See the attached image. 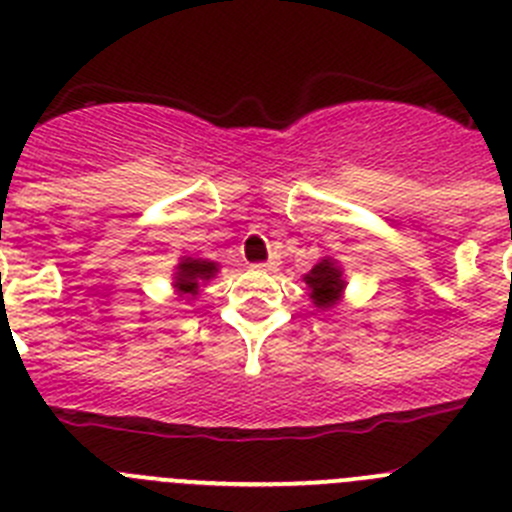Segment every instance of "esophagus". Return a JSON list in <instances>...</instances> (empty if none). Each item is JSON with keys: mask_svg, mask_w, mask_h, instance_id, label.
I'll return each mask as SVG.
<instances>
[{"mask_svg": "<svg viewBox=\"0 0 512 512\" xmlns=\"http://www.w3.org/2000/svg\"><path fill=\"white\" fill-rule=\"evenodd\" d=\"M256 269H261V271H274V269H277V261H264V264H259V266H256Z\"/></svg>", "mask_w": 512, "mask_h": 512, "instance_id": "obj_1", "label": "esophagus"}]
</instances>
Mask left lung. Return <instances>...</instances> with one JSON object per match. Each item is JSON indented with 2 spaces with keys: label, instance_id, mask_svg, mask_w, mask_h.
<instances>
[{
  "label": "left lung",
  "instance_id": "left-lung-1",
  "mask_svg": "<svg viewBox=\"0 0 512 512\" xmlns=\"http://www.w3.org/2000/svg\"><path fill=\"white\" fill-rule=\"evenodd\" d=\"M305 284L310 287V300L315 302V307L320 310H328V307L338 305L343 295V271L338 269V264L333 259H323L320 264H315L310 269V274H305Z\"/></svg>",
  "mask_w": 512,
  "mask_h": 512
}]
</instances>
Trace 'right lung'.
<instances>
[{"label":"right lung","instance_id":"add662e5","mask_svg":"<svg viewBox=\"0 0 512 512\" xmlns=\"http://www.w3.org/2000/svg\"><path fill=\"white\" fill-rule=\"evenodd\" d=\"M217 274V264L210 259H192V256H184L176 266L174 274V287L179 295H197L200 292L202 282H210Z\"/></svg>","mask_w":512,"mask_h":512}]
</instances>
